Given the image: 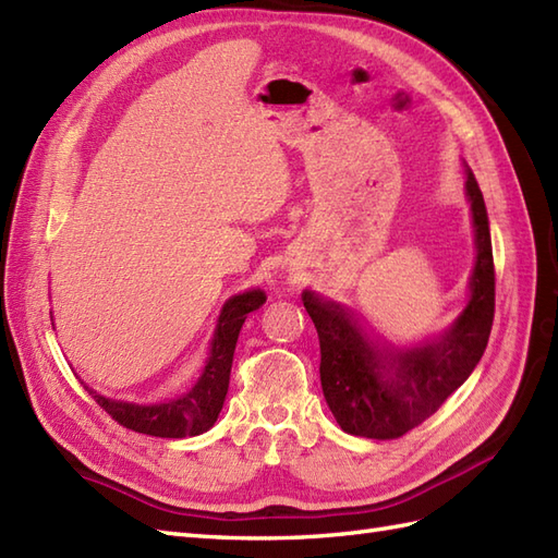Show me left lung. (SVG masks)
Returning a JSON list of instances; mask_svg holds the SVG:
<instances>
[{"mask_svg": "<svg viewBox=\"0 0 558 558\" xmlns=\"http://www.w3.org/2000/svg\"><path fill=\"white\" fill-rule=\"evenodd\" d=\"M475 264L469 302L451 326L413 347L373 340L352 308L314 290L302 302L320 342V387L335 421L349 435L395 439L413 430L469 380L483 359L495 320V262L483 192L465 166Z\"/></svg>", "mask_w": 558, "mask_h": 558, "instance_id": "obj_1", "label": "left lung"}]
</instances>
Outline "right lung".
<instances>
[{
    "instance_id": "obj_1",
    "label": "right lung",
    "mask_w": 558,
    "mask_h": 558,
    "mask_svg": "<svg viewBox=\"0 0 558 558\" xmlns=\"http://www.w3.org/2000/svg\"><path fill=\"white\" fill-rule=\"evenodd\" d=\"M264 302V290H247L230 296L223 304L216 320L209 356H206L199 380L185 395L159 401V404H135V401L104 397L87 385L85 390L93 395V399L113 421H119L128 430L175 439L202 435L216 423L220 409H223L230 383L232 354H235V344L244 320H247V314H252Z\"/></svg>"
}]
</instances>
